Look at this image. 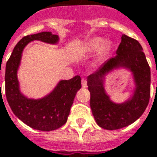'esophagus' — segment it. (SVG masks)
Instances as JSON below:
<instances>
[{
	"instance_id": "1",
	"label": "esophagus",
	"mask_w": 157,
	"mask_h": 157,
	"mask_svg": "<svg viewBox=\"0 0 157 157\" xmlns=\"http://www.w3.org/2000/svg\"><path fill=\"white\" fill-rule=\"evenodd\" d=\"M82 86H83L84 88H86V87H87V80H86V78H83V79H82Z\"/></svg>"
}]
</instances>
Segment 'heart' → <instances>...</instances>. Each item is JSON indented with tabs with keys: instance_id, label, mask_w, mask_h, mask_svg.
<instances>
[{
	"instance_id": "heart-1",
	"label": "heart",
	"mask_w": 157,
	"mask_h": 157,
	"mask_svg": "<svg viewBox=\"0 0 157 157\" xmlns=\"http://www.w3.org/2000/svg\"><path fill=\"white\" fill-rule=\"evenodd\" d=\"M110 47H111L110 41L109 40L105 41L104 38H101V37H95L86 42L84 47V50L86 52H93L98 49V51L97 52V59H102L108 52Z\"/></svg>"
}]
</instances>
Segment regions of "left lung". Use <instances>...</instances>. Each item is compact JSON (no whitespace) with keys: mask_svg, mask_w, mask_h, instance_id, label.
I'll return each mask as SVG.
<instances>
[{"mask_svg":"<svg viewBox=\"0 0 157 157\" xmlns=\"http://www.w3.org/2000/svg\"><path fill=\"white\" fill-rule=\"evenodd\" d=\"M117 55L106 60L87 78L91 93L90 105L96 123L105 130H118L133 124L147 108L150 96V68L143 47L135 39L122 35ZM125 68L132 72L135 89L124 103L110 100L104 89V76L114 69Z\"/></svg>","mask_w":157,"mask_h":157,"instance_id":"left-lung-1","label":"left lung"}]
</instances>
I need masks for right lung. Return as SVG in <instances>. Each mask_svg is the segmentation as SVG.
<instances>
[{
    "instance_id": "1",
    "label": "right lung",
    "mask_w": 157,
    "mask_h": 157,
    "mask_svg": "<svg viewBox=\"0 0 157 157\" xmlns=\"http://www.w3.org/2000/svg\"><path fill=\"white\" fill-rule=\"evenodd\" d=\"M33 40L54 45L59 42V36L51 32H41L23 37L18 42L6 65V97L13 114L20 120L33 129L50 131L66 123L77 91L81 88V78L77 75L69 80H60L52 92L40 99L28 98L23 95L20 90L17 71L22 52Z\"/></svg>"
}]
</instances>
